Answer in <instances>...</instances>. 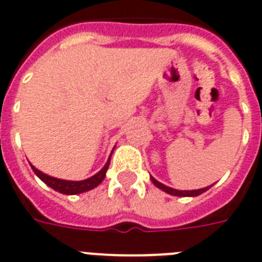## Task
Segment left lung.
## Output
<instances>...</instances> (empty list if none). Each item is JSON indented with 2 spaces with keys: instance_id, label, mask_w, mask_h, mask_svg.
<instances>
[{
  "instance_id": "8db88e82",
  "label": "left lung",
  "mask_w": 262,
  "mask_h": 262,
  "mask_svg": "<svg viewBox=\"0 0 262 262\" xmlns=\"http://www.w3.org/2000/svg\"><path fill=\"white\" fill-rule=\"evenodd\" d=\"M152 181V184L156 185V187H158L160 189H162L164 192H166V193L169 194H173V196H199V194H202L203 192H206L207 189H210V187H206V188H202V189H194V190H179V189H173V188L170 187H166V185H164L162 183H160V181H157L154 177H150Z\"/></svg>"
}]
</instances>
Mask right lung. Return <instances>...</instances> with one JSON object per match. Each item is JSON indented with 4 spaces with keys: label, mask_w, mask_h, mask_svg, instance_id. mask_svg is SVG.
<instances>
[{
    "label": "right lung",
    "mask_w": 262,
    "mask_h": 262,
    "mask_svg": "<svg viewBox=\"0 0 262 262\" xmlns=\"http://www.w3.org/2000/svg\"><path fill=\"white\" fill-rule=\"evenodd\" d=\"M111 156H112V154H111ZM110 162L111 157L108 158L106 164L104 165V167H102L101 170L98 171V173H96L95 176L89 177V179L82 180V181H68V180L55 179V177L45 174L43 171L37 170L36 167L32 166V165H31V167H32V170L35 171V174L54 190H58V192H60V193L63 194H77L82 193V192H88V190L93 189V188H96L97 185H100L102 180H104V177H105L106 170H108V167H110Z\"/></svg>",
    "instance_id": "right-lung-1"
}]
</instances>
